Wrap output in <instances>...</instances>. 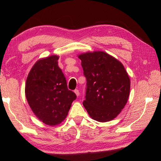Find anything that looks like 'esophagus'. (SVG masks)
Here are the masks:
<instances>
[{
  "label": "esophagus",
  "mask_w": 161,
  "mask_h": 161,
  "mask_svg": "<svg viewBox=\"0 0 161 161\" xmlns=\"http://www.w3.org/2000/svg\"><path fill=\"white\" fill-rule=\"evenodd\" d=\"M74 92H75V94L78 97L79 96V94H80V92H79V90L78 89H75L74 90Z\"/></svg>",
  "instance_id": "34e87169"
}]
</instances>
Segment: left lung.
I'll return each mask as SVG.
<instances>
[{
  "label": "left lung",
  "instance_id": "1",
  "mask_svg": "<svg viewBox=\"0 0 161 161\" xmlns=\"http://www.w3.org/2000/svg\"><path fill=\"white\" fill-rule=\"evenodd\" d=\"M86 78V100L88 114L100 122L114 119L129 97L130 81L122 64L106 53H86L78 56Z\"/></svg>",
  "mask_w": 161,
  "mask_h": 161
}]
</instances>
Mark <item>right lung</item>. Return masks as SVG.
Listing matches in <instances>:
<instances>
[{
    "label": "right lung",
    "instance_id": "obj_1",
    "mask_svg": "<svg viewBox=\"0 0 161 161\" xmlns=\"http://www.w3.org/2000/svg\"><path fill=\"white\" fill-rule=\"evenodd\" d=\"M58 60L57 56L39 60L31 69L25 83V96L31 108L42 122L51 126L65 119L76 99V94L68 89Z\"/></svg>",
    "mask_w": 161,
    "mask_h": 161
}]
</instances>
